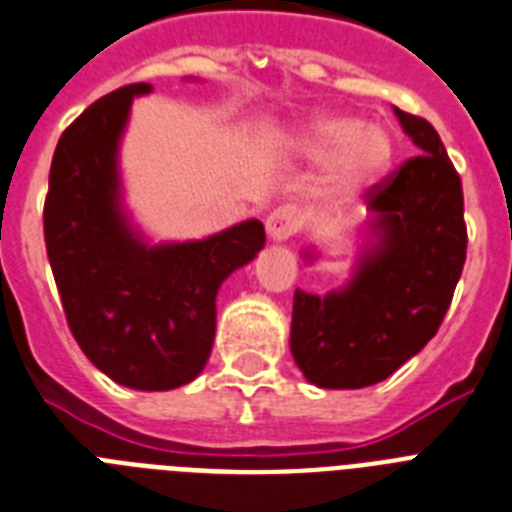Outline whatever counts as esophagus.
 <instances>
[{
  "label": "esophagus",
  "mask_w": 512,
  "mask_h": 512,
  "mask_svg": "<svg viewBox=\"0 0 512 512\" xmlns=\"http://www.w3.org/2000/svg\"><path fill=\"white\" fill-rule=\"evenodd\" d=\"M303 217L301 211L295 209V206H277V209L266 217V232H269V238L274 240H287L290 235L301 230Z\"/></svg>",
  "instance_id": "34e87169"
}]
</instances>
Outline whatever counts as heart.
Instances as JSON below:
<instances>
[{"label":"heart","mask_w":512,"mask_h":512,"mask_svg":"<svg viewBox=\"0 0 512 512\" xmlns=\"http://www.w3.org/2000/svg\"><path fill=\"white\" fill-rule=\"evenodd\" d=\"M308 156L327 159L329 183L337 190H356L387 170L392 138L379 125H361L350 114H316L298 133Z\"/></svg>","instance_id":"b5f03b06"}]
</instances>
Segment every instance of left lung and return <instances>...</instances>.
Returning <instances> with one entry per match:
<instances>
[{
	"label": "left lung",
	"instance_id": "left-lung-1",
	"mask_svg": "<svg viewBox=\"0 0 512 512\" xmlns=\"http://www.w3.org/2000/svg\"><path fill=\"white\" fill-rule=\"evenodd\" d=\"M421 154L366 190L379 243L342 293L295 290L290 350L316 387L387 379L437 335L466 264L463 185L432 122L395 109Z\"/></svg>",
	"mask_w": 512,
	"mask_h": 512
}]
</instances>
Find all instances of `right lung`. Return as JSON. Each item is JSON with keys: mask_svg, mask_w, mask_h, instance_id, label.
Returning <instances> with one entry per match:
<instances>
[{"mask_svg": "<svg viewBox=\"0 0 512 512\" xmlns=\"http://www.w3.org/2000/svg\"><path fill=\"white\" fill-rule=\"evenodd\" d=\"M130 83L101 96L65 128L44 201V240L67 327L114 382L172 390L196 379L217 329L219 285L264 248V225H243L196 243L146 248L117 204V141Z\"/></svg>", "mask_w": 512, "mask_h": 512, "instance_id": "right-lung-1", "label": "right lung"}]
</instances>
